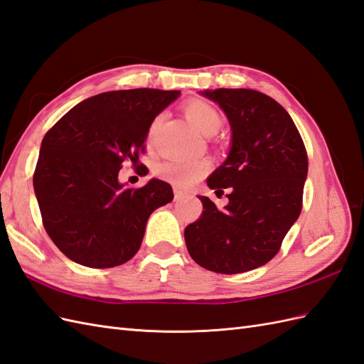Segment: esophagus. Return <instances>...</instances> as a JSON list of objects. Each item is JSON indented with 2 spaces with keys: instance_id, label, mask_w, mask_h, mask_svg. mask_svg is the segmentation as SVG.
Here are the masks:
<instances>
[{
  "instance_id": "obj_1",
  "label": "esophagus",
  "mask_w": 364,
  "mask_h": 364,
  "mask_svg": "<svg viewBox=\"0 0 364 364\" xmlns=\"http://www.w3.org/2000/svg\"><path fill=\"white\" fill-rule=\"evenodd\" d=\"M186 198V193H183L181 191H178V189H175V200L176 201H181V200H184Z\"/></svg>"
}]
</instances>
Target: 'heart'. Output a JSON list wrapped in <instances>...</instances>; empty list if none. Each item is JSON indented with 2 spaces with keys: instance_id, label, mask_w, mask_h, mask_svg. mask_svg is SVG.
Masks as SVG:
<instances>
[{
  "instance_id": "obj_1",
  "label": "heart",
  "mask_w": 364,
  "mask_h": 364,
  "mask_svg": "<svg viewBox=\"0 0 364 364\" xmlns=\"http://www.w3.org/2000/svg\"><path fill=\"white\" fill-rule=\"evenodd\" d=\"M184 114L188 117V121L196 127L200 133L206 134V136L215 134L223 125V117L220 112H218L213 104H209L206 100H201V99L189 100V102L184 105ZM158 122H159V117L155 121L154 127H151L150 134H149V142L151 141V134H154V129ZM208 168H209L208 159L176 158V159H168V161L159 166L158 173L161 175L163 178L172 181L175 186H178V188L186 189L193 183H197L201 176L208 172Z\"/></svg>"
}]
</instances>
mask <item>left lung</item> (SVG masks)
I'll return each instance as SVG.
<instances>
[{"instance_id":"left-lung-1","label":"left lung","mask_w":364,"mask_h":364,"mask_svg":"<svg viewBox=\"0 0 364 364\" xmlns=\"http://www.w3.org/2000/svg\"><path fill=\"white\" fill-rule=\"evenodd\" d=\"M203 96L220 105L231 125L230 155L208 178L215 193L230 189V203L218 209L200 196L203 214L186 226V247L210 272L245 273L272 260L298 220L307 151L287 109L264 92L218 88Z\"/></svg>"}]
</instances>
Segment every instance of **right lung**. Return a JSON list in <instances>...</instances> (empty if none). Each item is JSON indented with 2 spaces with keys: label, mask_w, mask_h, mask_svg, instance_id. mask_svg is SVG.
Returning <instances> with one entry per match:
<instances>
[{
  "label": "right lung",
  "mask_w": 364,
  "mask_h": 364,
  "mask_svg": "<svg viewBox=\"0 0 364 364\" xmlns=\"http://www.w3.org/2000/svg\"><path fill=\"white\" fill-rule=\"evenodd\" d=\"M178 96L154 88L100 92L48 130L33 191L45 230L68 259L112 268L136 255L150 214L172 201L173 192L156 178L124 188L117 175L127 159L138 164L151 122Z\"/></svg>",
  "instance_id": "obj_1"
}]
</instances>
